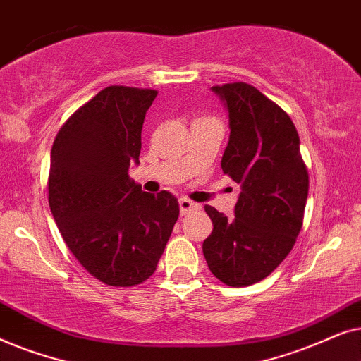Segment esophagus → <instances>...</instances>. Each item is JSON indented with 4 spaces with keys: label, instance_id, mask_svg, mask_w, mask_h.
I'll return each mask as SVG.
<instances>
[{
    "label": "esophagus",
    "instance_id": "34e87169",
    "mask_svg": "<svg viewBox=\"0 0 361 361\" xmlns=\"http://www.w3.org/2000/svg\"><path fill=\"white\" fill-rule=\"evenodd\" d=\"M179 209H180V215H187V214H190V212L199 209V205L194 204V202H190L189 199H180Z\"/></svg>",
    "mask_w": 361,
    "mask_h": 361
}]
</instances>
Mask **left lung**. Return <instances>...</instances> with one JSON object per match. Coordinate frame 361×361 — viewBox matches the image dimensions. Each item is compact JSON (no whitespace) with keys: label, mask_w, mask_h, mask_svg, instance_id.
I'll return each instance as SVG.
<instances>
[{"label":"left lung","mask_w":361,"mask_h":361,"mask_svg":"<svg viewBox=\"0 0 361 361\" xmlns=\"http://www.w3.org/2000/svg\"><path fill=\"white\" fill-rule=\"evenodd\" d=\"M228 111L221 169L240 184L235 216L205 205L214 221L204 256L215 278L241 288L269 276L302 228L309 174L288 113L248 83L212 87Z\"/></svg>","instance_id":"1"}]
</instances>
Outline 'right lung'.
<instances>
[{
    "label": "right lung",
    "mask_w": 361,
    "mask_h": 361,
    "mask_svg": "<svg viewBox=\"0 0 361 361\" xmlns=\"http://www.w3.org/2000/svg\"><path fill=\"white\" fill-rule=\"evenodd\" d=\"M156 90L106 87L78 108L51 151L49 207L72 255L102 283L128 288L156 271L179 219L171 192L130 179Z\"/></svg>",
    "instance_id": "1"
}]
</instances>
